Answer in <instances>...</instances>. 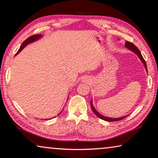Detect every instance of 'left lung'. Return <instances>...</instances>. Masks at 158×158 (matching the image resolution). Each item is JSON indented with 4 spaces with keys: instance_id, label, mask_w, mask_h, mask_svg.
Returning a JSON list of instances; mask_svg holds the SVG:
<instances>
[{
    "instance_id": "obj_1",
    "label": "left lung",
    "mask_w": 158,
    "mask_h": 158,
    "mask_svg": "<svg viewBox=\"0 0 158 158\" xmlns=\"http://www.w3.org/2000/svg\"><path fill=\"white\" fill-rule=\"evenodd\" d=\"M125 46L126 47L127 49H129L130 50H131V51H132V52H135L136 54L139 57V58L140 59V60H141L142 62L144 64V66H145V69L147 70V64H146V62L145 61V60H144L143 57L142 56L141 53H140V52L139 51V49H138V48H137V47L135 45H134L132 43L129 42V41H126ZM90 104H91V108L92 109V111L96 114V115L98 117H99L100 119H102L103 120L107 121V122H117V121H119V120H122V119H123L124 118H126V117L127 116V115L123 116V117H119V118H110V117H105V116L102 115L101 114H100L94 109V106L92 105V100H91V102H90Z\"/></svg>"
}]
</instances>
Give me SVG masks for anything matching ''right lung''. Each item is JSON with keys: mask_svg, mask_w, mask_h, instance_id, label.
Wrapping results in <instances>:
<instances>
[{"mask_svg": "<svg viewBox=\"0 0 158 158\" xmlns=\"http://www.w3.org/2000/svg\"><path fill=\"white\" fill-rule=\"evenodd\" d=\"M41 36H42L41 35H32V36H30V37H28L27 39H26L25 41L23 42V43L22 44L21 47H20V48L19 49L18 52H17V53H15V55H17V54H18V53H19L20 52H21L23 48H24L26 45H27L28 44H29V43H32V42H34V41H36V40H38V39H39L40 38H41ZM60 113H61V112H60V113L58 114V116L60 115ZM54 117H53V118H54Z\"/></svg>", "mask_w": 158, "mask_h": 158, "instance_id": "obj_1", "label": "right lung"}]
</instances>
